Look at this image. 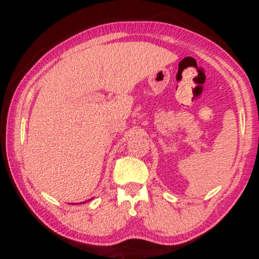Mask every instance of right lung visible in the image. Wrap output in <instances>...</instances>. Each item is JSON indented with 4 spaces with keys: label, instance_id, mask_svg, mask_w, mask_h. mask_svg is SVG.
Returning a JSON list of instances; mask_svg holds the SVG:
<instances>
[{
    "label": "right lung",
    "instance_id": "1",
    "mask_svg": "<svg viewBox=\"0 0 259 259\" xmlns=\"http://www.w3.org/2000/svg\"><path fill=\"white\" fill-rule=\"evenodd\" d=\"M92 199H93V198H92ZM83 203H86V201H83ZM83 203H82V204H83Z\"/></svg>",
    "mask_w": 259,
    "mask_h": 259
}]
</instances>
